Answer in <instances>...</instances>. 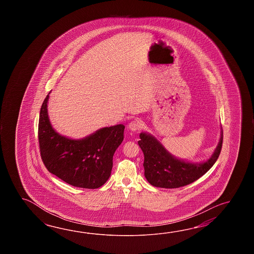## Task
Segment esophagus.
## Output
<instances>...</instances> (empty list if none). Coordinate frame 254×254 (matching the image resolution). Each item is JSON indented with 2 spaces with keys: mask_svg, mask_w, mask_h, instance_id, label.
Segmentation results:
<instances>
[{
  "mask_svg": "<svg viewBox=\"0 0 254 254\" xmlns=\"http://www.w3.org/2000/svg\"><path fill=\"white\" fill-rule=\"evenodd\" d=\"M128 128L132 131H136V130H139L141 128V124H140V120L135 119L133 121H131L128 125Z\"/></svg>",
  "mask_w": 254,
  "mask_h": 254,
  "instance_id": "34e87169",
  "label": "esophagus"
}]
</instances>
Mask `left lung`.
<instances>
[{"instance_id":"left-lung-1","label":"left lung","mask_w":254,"mask_h":254,"mask_svg":"<svg viewBox=\"0 0 254 254\" xmlns=\"http://www.w3.org/2000/svg\"><path fill=\"white\" fill-rule=\"evenodd\" d=\"M138 141L144 154V175L155 187L173 189L188 185L204 175L221 153L223 134L211 158L202 163H190L171 155L151 135L141 132Z\"/></svg>"}]
</instances>
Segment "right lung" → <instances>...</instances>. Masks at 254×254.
Segmentation results:
<instances>
[{
	"label": "right lung",
	"instance_id": "add662e5",
	"mask_svg": "<svg viewBox=\"0 0 254 254\" xmlns=\"http://www.w3.org/2000/svg\"><path fill=\"white\" fill-rule=\"evenodd\" d=\"M43 101L38 125L40 153L49 172L66 184L84 189H97L107 182L113 157L124 140L125 125L98 129L81 140H71L56 132L49 121Z\"/></svg>",
	"mask_w": 254,
	"mask_h": 254
}]
</instances>
